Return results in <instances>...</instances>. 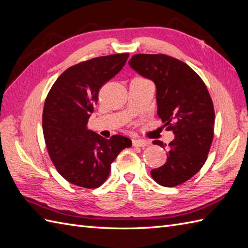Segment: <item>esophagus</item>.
I'll return each instance as SVG.
<instances>
[{"label":"esophagus","instance_id":"34e87169","mask_svg":"<svg viewBox=\"0 0 248 248\" xmlns=\"http://www.w3.org/2000/svg\"><path fill=\"white\" fill-rule=\"evenodd\" d=\"M150 144V141L147 140H142V139H135L133 140V145L137 147H144Z\"/></svg>","mask_w":248,"mask_h":248}]
</instances>
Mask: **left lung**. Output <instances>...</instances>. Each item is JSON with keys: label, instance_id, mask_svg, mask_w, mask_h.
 <instances>
[{"label": "left lung", "instance_id": "left-lung-1", "mask_svg": "<svg viewBox=\"0 0 248 248\" xmlns=\"http://www.w3.org/2000/svg\"><path fill=\"white\" fill-rule=\"evenodd\" d=\"M130 68L156 86L157 113L175 135L167 162L151 175L163 186H176L199 172L207 160L213 140L214 109L206 85L188 64L162 54H137Z\"/></svg>", "mask_w": 248, "mask_h": 248}]
</instances>
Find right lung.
<instances>
[{
    "label": "right lung",
    "instance_id": "add662e5",
    "mask_svg": "<svg viewBox=\"0 0 248 248\" xmlns=\"http://www.w3.org/2000/svg\"><path fill=\"white\" fill-rule=\"evenodd\" d=\"M128 56L109 55L73 65L56 79L46 98L42 128L49 158L75 186L98 188L120 152L131 146L124 136L107 140L87 128L101 87L123 69Z\"/></svg>",
    "mask_w": 248,
    "mask_h": 248
}]
</instances>
